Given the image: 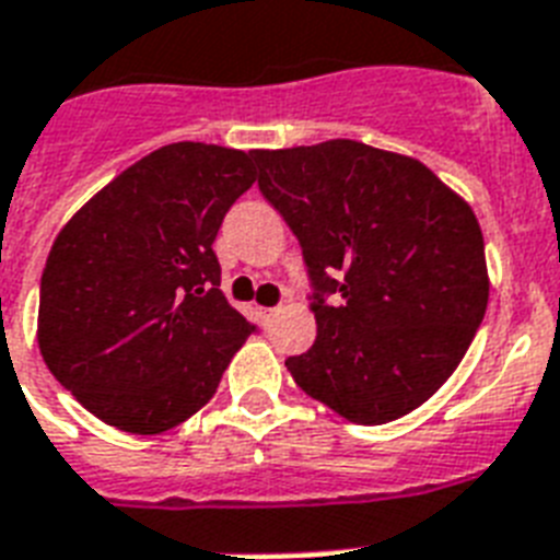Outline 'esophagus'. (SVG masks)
I'll use <instances>...</instances> for the list:
<instances>
[{
	"label": "esophagus",
	"instance_id": "obj_1",
	"mask_svg": "<svg viewBox=\"0 0 560 560\" xmlns=\"http://www.w3.org/2000/svg\"><path fill=\"white\" fill-rule=\"evenodd\" d=\"M280 312H283V306H266V308H259V315H262V320H275L277 315H280Z\"/></svg>",
	"mask_w": 560,
	"mask_h": 560
}]
</instances>
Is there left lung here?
Here are the masks:
<instances>
[{
	"instance_id": "obj_1",
	"label": "left lung",
	"mask_w": 560,
	"mask_h": 560,
	"mask_svg": "<svg viewBox=\"0 0 560 560\" xmlns=\"http://www.w3.org/2000/svg\"><path fill=\"white\" fill-rule=\"evenodd\" d=\"M254 159L315 285L317 338L285 361L298 387L355 424L416 410L457 370L489 306L471 205L422 161L350 138ZM324 293L345 301L329 307Z\"/></svg>"
}]
</instances>
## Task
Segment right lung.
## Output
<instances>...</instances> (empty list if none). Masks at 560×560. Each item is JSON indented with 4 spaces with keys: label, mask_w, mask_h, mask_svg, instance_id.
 Wrapping results in <instances>:
<instances>
[{
    "label": "right lung",
    "mask_w": 560,
    "mask_h": 560,
    "mask_svg": "<svg viewBox=\"0 0 560 560\" xmlns=\"http://www.w3.org/2000/svg\"><path fill=\"white\" fill-rule=\"evenodd\" d=\"M254 178V153L178 141L62 225L39 283L37 343L101 422L153 436L217 393L254 326L217 289L213 240Z\"/></svg>",
    "instance_id": "right-lung-1"
}]
</instances>
